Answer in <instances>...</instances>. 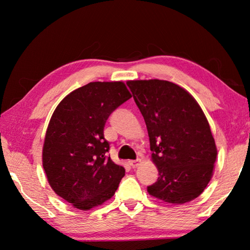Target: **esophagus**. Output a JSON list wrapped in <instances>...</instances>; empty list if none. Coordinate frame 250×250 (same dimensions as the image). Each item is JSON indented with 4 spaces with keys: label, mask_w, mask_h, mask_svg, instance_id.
<instances>
[{
    "label": "esophagus",
    "mask_w": 250,
    "mask_h": 250,
    "mask_svg": "<svg viewBox=\"0 0 250 250\" xmlns=\"http://www.w3.org/2000/svg\"><path fill=\"white\" fill-rule=\"evenodd\" d=\"M140 162H141V160L138 159L135 161H129V164H130V167H132L134 168V167H137L139 166V163H140Z\"/></svg>",
    "instance_id": "34e87169"
}]
</instances>
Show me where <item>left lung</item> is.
<instances>
[{"instance_id": "1", "label": "left lung", "mask_w": 250, "mask_h": 250, "mask_svg": "<svg viewBox=\"0 0 250 250\" xmlns=\"http://www.w3.org/2000/svg\"><path fill=\"white\" fill-rule=\"evenodd\" d=\"M145 118L158 181L147 192L170 204H184L204 192L217 149L208 121L194 97L167 80H129Z\"/></svg>"}]
</instances>
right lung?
Masks as SVG:
<instances>
[{"label": "right lung", "instance_id": "obj_1", "mask_svg": "<svg viewBox=\"0 0 250 250\" xmlns=\"http://www.w3.org/2000/svg\"><path fill=\"white\" fill-rule=\"evenodd\" d=\"M131 94L122 82H95L71 91L55 109L46 130L43 167L53 191L88 210L115 195L125 167L108 156L105 121Z\"/></svg>", "mask_w": 250, "mask_h": 250}]
</instances>
